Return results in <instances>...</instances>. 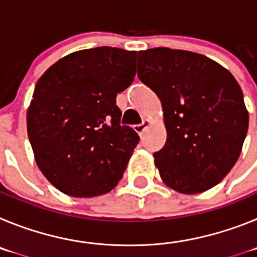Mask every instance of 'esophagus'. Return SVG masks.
<instances>
[{
    "label": "esophagus",
    "instance_id": "obj_1",
    "mask_svg": "<svg viewBox=\"0 0 257 257\" xmlns=\"http://www.w3.org/2000/svg\"><path fill=\"white\" fill-rule=\"evenodd\" d=\"M149 124H151V121H149V119H144V121H143L140 124H135V126H134V130L139 134V135H142V134L145 131V128H147Z\"/></svg>",
    "mask_w": 257,
    "mask_h": 257
}]
</instances>
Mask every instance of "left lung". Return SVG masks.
<instances>
[{"label": "left lung", "mask_w": 257, "mask_h": 257, "mask_svg": "<svg viewBox=\"0 0 257 257\" xmlns=\"http://www.w3.org/2000/svg\"><path fill=\"white\" fill-rule=\"evenodd\" d=\"M138 77L162 103L167 140L153 156L163 183L183 194L215 187L237 162L248 128L234 77L207 56L167 47L139 51Z\"/></svg>", "instance_id": "8db88e82"}]
</instances>
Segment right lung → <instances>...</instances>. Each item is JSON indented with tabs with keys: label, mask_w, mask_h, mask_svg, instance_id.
I'll list each match as a JSON object with an SVG mask.
<instances>
[{
	"label": "right lung",
	"mask_w": 257,
	"mask_h": 257,
	"mask_svg": "<svg viewBox=\"0 0 257 257\" xmlns=\"http://www.w3.org/2000/svg\"><path fill=\"white\" fill-rule=\"evenodd\" d=\"M136 51L95 47L64 56L42 74L27 113L36 162L72 197L108 193L121 180L139 135L121 126L118 92L133 83Z\"/></svg>",
	"instance_id": "obj_1"
}]
</instances>
